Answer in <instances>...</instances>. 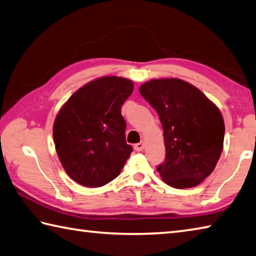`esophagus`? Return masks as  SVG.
I'll return each instance as SVG.
<instances>
[{"label": "esophagus", "instance_id": "obj_1", "mask_svg": "<svg viewBox=\"0 0 256 256\" xmlns=\"http://www.w3.org/2000/svg\"><path fill=\"white\" fill-rule=\"evenodd\" d=\"M144 148V142H140L134 144V150H136V152H142Z\"/></svg>", "mask_w": 256, "mask_h": 256}]
</instances>
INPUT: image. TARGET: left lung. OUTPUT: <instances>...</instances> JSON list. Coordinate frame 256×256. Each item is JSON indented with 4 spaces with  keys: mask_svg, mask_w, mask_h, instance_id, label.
<instances>
[{
    "mask_svg": "<svg viewBox=\"0 0 256 256\" xmlns=\"http://www.w3.org/2000/svg\"><path fill=\"white\" fill-rule=\"evenodd\" d=\"M139 92L160 119L165 162L157 167L174 188L200 184L218 164L223 150L225 126L220 109L190 84L180 79H154Z\"/></svg>",
    "mask_w": 256,
    "mask_h": 256,
    "instance_id": "left-lung-1",
    "label": "left lung"
}]
</instances>
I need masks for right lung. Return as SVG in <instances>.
I'll use <instances>...</instances> for the list:
<instances>
[{"instance_id":"obj_1","label":"right lung","mask_w":256,"mask_h":256,"mask_svg":"<svg viewBox=\"0 0 256 256\" xmlns=\"http://www.w3.org/2000/svg\"><path fill=\"white\" fill-rule=\"evenodd\" d=\"M132 90V80L102 76L76 90L58 112L53 124L58 157L80 185L108 184L126 164L132 147L124 137L122 106Z\"/></svg>"}]
</instances>
